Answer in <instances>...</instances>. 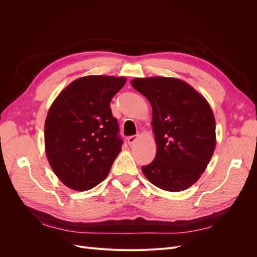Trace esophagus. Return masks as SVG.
<instances>
[{"mask_svg":"<svg viewBox=\"0 0 257 257\" xmlns=\"http://www.w3.org/2000/svg\"><path fill=\"white\" fill-rule=\"evenodd\" d=\"M137 139H138L137 135L130 136V137H127V143H128V145H133L137 141Z\"/></svg>","mask_w":257,"mask_h":257,"instance_id":"1","label":"esophagus"}]
</instances>
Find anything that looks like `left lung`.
I'll return each instance as SVG.
<instances>
[{"label": "left lung", "instance_id": "8db88e82", "mask_svg": "<svg viewBox=\"0 0 257 257\" xmlns=\"http://www.w3.org/2000/svg\"><path fill=\"white\" fill-rule=\"evenodd\" d=\"M149 100L157 154L143 166L158 188L180 192L205 172L215 149V120L206 98L177 78L148 77L131 81Z\"/></svg>", "mask_w": 257, "mask_h": 257}]
</instances>
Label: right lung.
Returning <instances> with one entry per match:
<instances>
[{
  "instance_id": "1",
  "label": "right lung",
  "mask_w": 257,
  "mask_h": 257,
  "mask_svg": "<svg viewBox=\"0 0 257 257\" xmlns=\"http://www.w3.org/2000/svg\"><path fill=\"white\" fill-rule=\"evenodd\" d=\"M125 82L124 77L85 76L69 83L50 106L45 122L46 155L69 189L94 188L120 153L123 142L110 102Z\"/></svg>"
}]
</instances>
